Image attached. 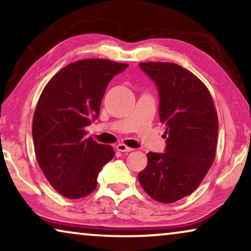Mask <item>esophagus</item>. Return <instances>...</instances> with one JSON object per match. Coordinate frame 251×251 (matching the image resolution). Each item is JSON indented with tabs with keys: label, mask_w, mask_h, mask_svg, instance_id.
<instances>
[{
	"label": "esophagus",
	"mask_w": 251,
	"mask_h": 251,
	"mask_svg": "<svg viewBox=\"0 0 251 251\" xmlns=\"http://www.w3.org/2000/svg\"><path fill=\"white\" fill-rule=\"evenodd\" d=\"M116 150H118L119 152H126V153H129L131 152V151H133L131 147H128L126 145H125V144H118V145H116Z\"/></svg>",
	"instance_id": "esophagus-1"
}]
</instances>
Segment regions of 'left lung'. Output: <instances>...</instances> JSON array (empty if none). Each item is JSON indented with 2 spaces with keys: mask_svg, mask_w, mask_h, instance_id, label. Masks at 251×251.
I'll list each match as a JSON object with an SVG mask.
<instances>
[{
  "mask_svg": "<svg viewBox=\"0 0 251 251\" xmlns=\"http://www.w3.org/2000/svg\"><path fill=\"white\" fill-rule=\"evenodd\" d=\"M138 66L157 88L167 138L164 153L147 154L138 179L154 200L173 203L197 190L214 162L217 113L207 87L190 71L173 63Z\"/></svg>",
  "mask_w": 251,
  "mask_h": 251,
  "instance_id": "8db88e82",
  "label": "left lung"
}]
</instances>
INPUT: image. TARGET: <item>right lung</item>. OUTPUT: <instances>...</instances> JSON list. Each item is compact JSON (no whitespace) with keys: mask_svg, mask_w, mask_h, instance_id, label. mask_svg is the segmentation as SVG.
I'll use <instances>...</instances> for the list:
<instances>
[{"mask_svg":"<svg viewBox=\"0 0 251 251\" xmlns=\"http://www.w3.org/2000/svg\"><path fill=\"white\" fill-rule=\"evenodd\" d=\"M126 67L106 59L75 61L41 94L33 119L34 151L44 176L65 198L94 192L98 174L115 155L112 146L87 138L84 128L98 119L106 88Z\"/></svg>","mask_w":251,"mask_h":251,"instance_id":"right-lung-1","label":"right lung"}]
</instances>
